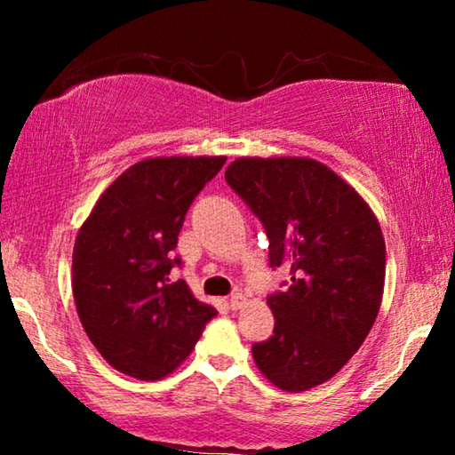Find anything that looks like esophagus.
Listing matches in <instances>:
<instances>
[{
	"instance_id": "obj_1",
	"label": "esophagus",
	"mask_w": 455,
	"mask_h": 455,
	"mask_svg": "<svg viewBox=\"0 0 455 455\" xmlns=\"http://www.w3.org/2000/svg\"><path fill=\"white\" fill-rule=\"evenodd\" d=\"M244 304H246L244 294H242V291H234L232 298H229V307H232L234 310H238V308L244 307Z\"/></svg>"
}]
</instances>
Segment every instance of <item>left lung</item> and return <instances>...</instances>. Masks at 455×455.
Listing matches in <instances>:
<instances>
[{
	"mask_svg": "<svg viewBox=\"0 0 455 455\" xmlns=\"http://www.w3.org/2000/svg\"><path fill=\"white\" fill-rule=\"evenodd\" d=\"M226 180L263 221L271 267H291L267 298L275 329L252 346L257 369L283 391H308L339 372L381 308L385 240L369 203L310 157H238Z\"/></svg>",
	"mask_w": 455,
	"mask_h": 455,
	"instance_id": "left-lung-1",
	"label": "left lung"
}]
</instances>
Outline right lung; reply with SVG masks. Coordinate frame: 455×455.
I'll return each instance as SVG.
<instances>
[{
  "label": "right lung",
  "mask_w": 455,
  "mask_h": 455,
  "mask_svg": "<svg viewBox=\"0 0 455 455\" xmlns=\"http://www.w3.org/2000/svg\"><path fill=\"white\" fill-rule=\"evenodd\" d=\"M228 157H148L111 182L80 226L72 294L86 335L124 375H172L217 315L170 271L186 211Z\"/></svg>",
  "instance_id": "1"
}]
</instances>
